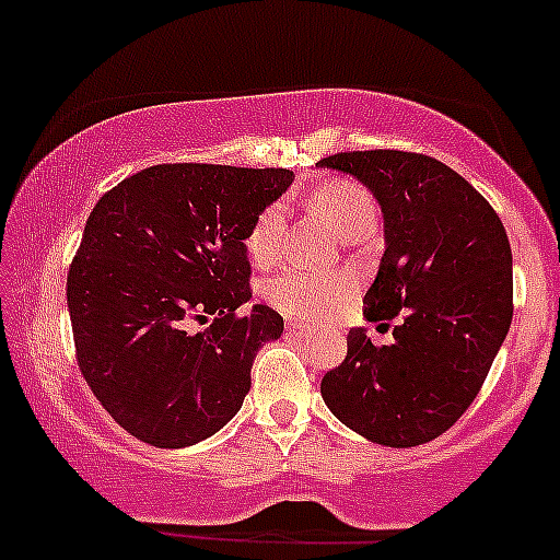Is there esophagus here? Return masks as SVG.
<instances>
[{
	"instance_id": "obj_1",
	"label": "esophagus",
	"mask_w": 560,
	"mask_h": 560,
	"mask_svg": "<svg viewBox=\"0 0 560 560\" xmlns=\"http://www.w3.org/2000/svg\"><path fill=\"white\" fill-rule=\"evenodd\" d=\"M287 331L292 337H313V329L307 324H300V320H287Z\"/></svg>"
}]
</instances>
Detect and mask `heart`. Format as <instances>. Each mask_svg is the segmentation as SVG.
Wrapping results in <instances>:
<instances>
[{
  "instance_id": "heart-1",
  "label": "heart",
  "mask_w": 560,
  "mask_h": 560,
  "mask_svg": "<svg viewBox=\"0 0 560 560\" xmlns=\"http://www.w3.org/2000/svg\"><path fill=\"white\" fill-rule=\"evenodd\" d=\"M311 208L329 223V229L339 240L352 231L376 226V205L363 186L352 182H329L320 184L311 195ZM284 231V210L281 205H271L258 215L249 229L247 247L249 260L255 266H268L276 260ZM355 292V281L347 273H320L289 268L276 273L262 287L266 298L279 313L292 318H318L326 311H334L347 302Z\"/></svg>"
}]
</instances>
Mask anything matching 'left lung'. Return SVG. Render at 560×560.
Masks as SVG:
<instances>
[{
    "label": "left lung",
    "instance_id": "obj_1",
    "mask_svg": "<svg viewBox=\"0 0 560 560\" xmlns=\"http://www.w3.org/2000/svg\"><path fill=\"white\" fill-rule=\"evenodd\" d=\"M376 197L384 255L363 316L389 320L395 342L347 334V358L320 382L345 427L387 447L447 432L479 395L513 318L508 234L485 197L440 160L371 150L324 158Z\"/></svg>",
    "mask_w": 560,
    "mask_h": 560
}]
</instances>
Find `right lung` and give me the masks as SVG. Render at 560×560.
Listing matches in <instances>:
<instances>
[{"instance_id": "add662e5", "label": "right lung", "mask_w": 560, "mask_h": 560, "mask_svg": "<svg viewBox=\"0 0 560 560\" xmlns=\"http://www.w3.org/2000/svg\"><path fill=\"white\" fill-rule=\"evenodd\" d=\"M292 182L287 168L152 165L94 205L68 311L81 374L128 434L189 447L240 413L255 355L284 331L268 305L236 313L249 300L244 242Z\"/></svg>"}]
</instances>
